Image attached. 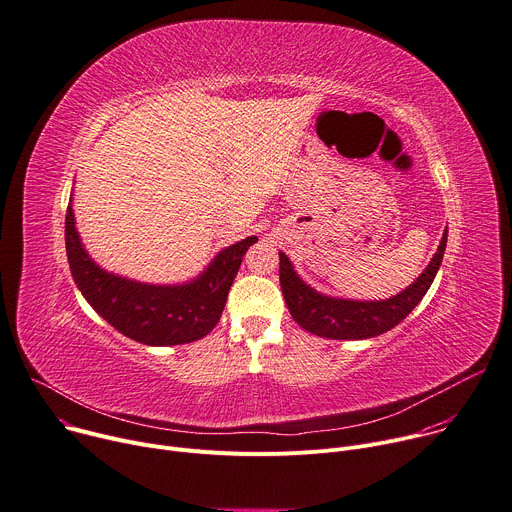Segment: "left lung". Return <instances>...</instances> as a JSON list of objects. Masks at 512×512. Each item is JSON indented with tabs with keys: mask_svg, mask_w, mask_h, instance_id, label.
I'll use <instances>...</instances> for the list:
<instances>
[{
	"mask_svg": "<svg viewBox=\"0 0 512 512\" xmlns=\"http://www.w3.org/2000/svg\"><path fill=\"white\" fill-rule=\"evenodd\" d=\"M447 244V230L427 268L399 295L380 301H358L329 297L315 291L297 274L285 252L280 256V289L293 319L313 335L329 339H368L399 325L425 297L441 266Z\"/></svg>",
	"mask_w": 512,
	"mask_h": 512,
	"instance_id": "obj_1",
	"label": "left lung"
}]
</instances>
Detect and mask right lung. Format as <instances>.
Listing matches in <instances>:
<instances>
[{"mask_svg":"<svg viewBox=\"0 0 512 512\" xmlns=\"http://www.w3.org/2000/svg\"><path fill=\"white\" fill-rule=\"evenodd\" d=\"M73 197L67 207L65 244L75 285L85 301L126 337L144 346H181L205 337L219 321L250 236L223 248L193 280L152 285L101 268L85 250L75 225Z\"/></svg>","mask_w":512,"mask_h":512,"instance_id":"right-lung-1","label":"right lung"}]
</instances>
